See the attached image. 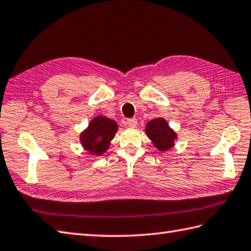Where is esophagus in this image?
<instances>
[{"mask_svg": "<svg viewBox=\"0 0 251 251\" xmlns=\"http://www.w3.org/2000/svg\"><path fill=\"white\" fill-rule=\"evenodd\" d=\"M126 125L129 127H136L137 126V120L136 119H127Z\"/></svg>", "mask_w": 251, "mask_h": 251, "instance_id": "obj_1", "label": "esophagus"}]
</instances>
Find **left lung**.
Instances as JSON below:
<instances>
[{
  "label": "left lung",
  "mask_w": 251,
  "mask_h": 251,
  "mask_svg": "<svg viewBox=\"0 0 251 251\" xmlns=\"http://www.w3.org/2000/svg\"><path fill=\"white\" fill-rule=\"evenodd\" d=\"M146 131L153 145L161 151H167L172 148L177 138L176 132L170 128L164 119H155L149 122Z\"/></svg>",
  "instance_id": "8db88e82"
}]
</instances>
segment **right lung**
I'll return each mask as SVG.
<instances>
[{
	"mask_svg": "<svg viewBox=\"0 0 251 251\" xmlns=\"http://www.w3.org/2000/svg\"><path fill=\"white\" fill-rule=\"evenodd\" d=\"M117 130L116 123L104 116H97L89 123L88 128L81 135V142L89 153L101 155L110 146Z\"/></svg>",
	"mask_w": 251,
	"mask_h": 251,
	"instance_id": "right-lung-1",
	"label": "right lung"
}]
</instances>
